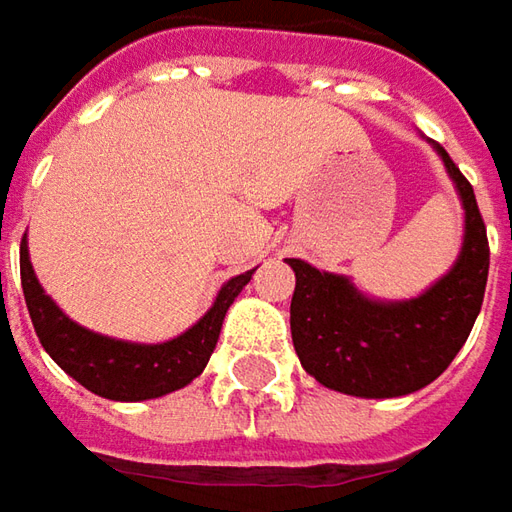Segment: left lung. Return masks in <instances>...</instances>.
Wrapping results in <instances>:
<instances>
[{"instance_id":"left-lung-1","label":"left lung","mask_w":512,"mask_h":512,"mask_svg":"<svg viewBox=\"0 0 512 512\" xmlns=\"http://www.w3.org/2000/svg\"><path fill=\"white\" fill-rule=\"evenodd\" d=\"M465 206V243L456 266L416 300L377 303L340 274L289 257L291 340L320 385L368 399L405 397L425 388L465 345L485 300L490 246L473 186L445 147L433 144Z\"/></svg>"}]
</instances>
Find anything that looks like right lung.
Returning a JSON list of instances; mask_svg holds the SVG:
<instances>
[{
	"label": "right lung",
	"mask_w": 512,
	"mask_h": 512,
	"mask_svg": "<svg viewBox=\"0 0 512 512\" xmlns=\"http://www.w3.org/2000/svg\"><path fill=\"white\" fill-rule=\"evenodd\" d=\"M19 269H22L27 311L47 354L87 391L118 402L164 397L198 377L218 345L226 311L255 272L252 269L232 277L218 291L215 306L181 337L161 345H138L101 337L96 331H87L79 323H73L39 286L27 257L25 240L19 249Z\"/></svg>",
	"instance_id": "1"
}]
</instances>
